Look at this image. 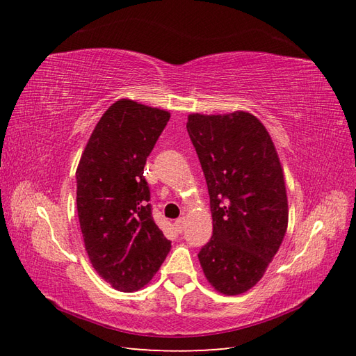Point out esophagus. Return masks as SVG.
<instances>
[{"label": "esophagus", "mask_w": 356, "mask_h": 356, "mask_svg": "<svg viewBox=\"0 0 356 356\" xmlns=\"http://www.w3.org/2000/svg\"><path fill=\"white\" fill-rule=\"evenodd\" d=\"M174 225H175V229H177L178 233H182V232H184V227H186V218H184V217L178 218V220L174 222Z\"/></svg>", "instance_id": "obj_1"}]
</instances>
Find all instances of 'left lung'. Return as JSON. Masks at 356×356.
<instances>
[{
  "instance_id": "8db88e82",
  "label": "left lung",
  "mask_w": 356,
  "mask_h": 356,
  "mask_svg": "<svg viewBox=\"0 0 356 356\" xmlns=\"http://www.w3.org/2000/svg\"><path fill=\"white\" fill-rule=\"evenodd\" d=\"M187 132L207 179L213 221L199 261L215 289L238 296L263 277L286 233L281 161L266 127L250 113L190 114Z\"/></svg>"
}]
</instances>
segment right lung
I'll return each instance as SVG.
<instances>
[{
	"instance_id": "obj_1",
	"label": "right lung",
	"mask_w": 356,
	"mask_h": 356,
	"mask_svg": "<svg viewBox=\"0 0 356 356\" xmlns=\"http://www.w3.org/2000/svg\"><path fill=\"white\" fill-rule=\"evenodd\" d=\"M170 114L129 99L104 113L84 148L77 178V211L84 246L98 275L134 293L159 270L170 251L153 218L144 177Z\"/></svg>"
}]
</instances>
